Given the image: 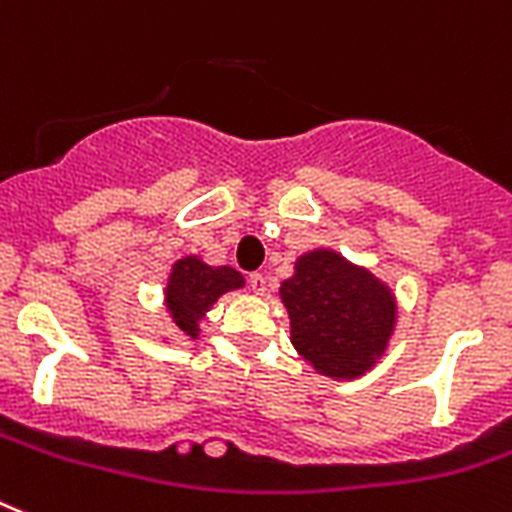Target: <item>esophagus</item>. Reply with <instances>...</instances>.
<instances>
[{
	"instance_id": "esophagus-1",
	"label": "esophagus",
	"mask_w": 512,
	"mask_h": 512,
	"mask_svg": "<svg viewBox=\"0 0 512 512\" xmlns=\"http://www.w3.org/2000/svg\"><path fill=\"white\" fill-rule=\"evenodd\" d=\"M249 286H252V291H255V294H265V289H268V281H265L263 273H252V276H249Z\"/></svg>"
}]
</instances>
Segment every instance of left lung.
Listing matches in <instances>:
<instances>
[{"label":"left lung","instance_id":"1","mask_svg":"<svg viewBox=\"0 0 512 512\" xmlns=\"http://www.w3.org/2000/svg\"><path fill=\"white\" fill-rule=\"evenodd\" d=\"M281 299L289 309L291 343L328 377L364 375L393 333L388 286L330 249L296 260V273L281 283Z\"/></svg>","mask_w":512,"mask_h":512}]
</instances>
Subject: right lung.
<instances>
[{"label":"right lung","mask_w":512,"mask_h":512,"mask_svg":"<svg viewBox=\"0 0 512 512\" xmlns=\"http://www.w3.org/2000/svg\"><path fill=\"white\" fill-rule=\"evenodd\" d=\"M242 286V273H236L229 265L213 268L197 257H184V260H176L171 270L166 304L179 330H184L190 338H197V330H200L197 322L203 320L218 296L231 289H242Z\"/></svg>","instance_id":"obj_1"}]
</instances>
